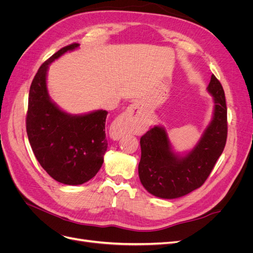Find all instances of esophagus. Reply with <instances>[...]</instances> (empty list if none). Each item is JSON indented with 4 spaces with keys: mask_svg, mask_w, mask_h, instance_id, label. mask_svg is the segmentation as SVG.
Wrapping results in <instances>:
<instances>
[{
    "mask_svg": "<svg viewBox=\"0 0 253 253\" xmlns=\"http://www.w3.org/2000/svg\"><path fill=\"white\" fill-rule=\"evenodd\" d=\"M141 104L135 102L127 108V110L121 115L117 120L116 131L118 135L122 136L131 132H139L143 127V124L140 118Z\"/></svg>",
    "mask_w": 253,
    "mask_h": 253,
    "instance_id": "1",
    "label": "esophagus"
}]
</instances>
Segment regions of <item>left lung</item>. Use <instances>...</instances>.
Returning <instances> with one entry per match:
<instances>
[{
    "mask_svg": "<svg viewBox=\"0 0 253 253\" xmlns=\"http://www.w3.org/2000/svg\"><path fill=\"white\" fill-rule=\"evenodd\" d=\"M214 113L195 148L186 156L175 154L166 129L154 126L140 138L139 178L149 193L160 198L181 197L203 186L224 151L227 140L225 91L214 75L208 87Z\"/></svg>",
    "mask_w": 253,
    "mask_h": 253,
    "instance_id": "left-lung-1",
    "label": "left lung"
}]
</instances>
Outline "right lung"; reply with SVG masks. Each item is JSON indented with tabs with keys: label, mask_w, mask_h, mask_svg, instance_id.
<instances>
[{
	"label": "right lung",
	"mask_w": 253,
	"mask_h": 253,
	"mask_svg": "<svg viewBox=\"0 0 253 253\" xmlns=\"http://www.w3.org/2000/svg\"><path fill=\"white\" fill-rule=\"evenodd\" d=\"M78 46L77 43L67 45L40 66L30 85L26 114V132L37 160L53 179L71 186L93 178L100 170L108 149V112L71 115L61 111L48 95V65Z\"/></svg>",
	"instance_id": "add662e5"
}]
</instances>
